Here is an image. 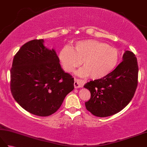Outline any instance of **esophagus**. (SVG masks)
I'll use <instances>...</instances> for the list:
<instances>
[{
  "label": "esophagus",
  "instance_id": "obj_1",
  "mask_svg": "<svg viewBox=\"0 0 147 147\" xmlns=\"http://www.w3.org/2000/svg\"><path fill=\"white\" fill-rule=\"evenodd\" d=\"M85 83V82L83 80L74 78V88H80V87H82Z\"/></svg>",
  "mask_w": 147,
  "mask_h": 147
}]
</instances>
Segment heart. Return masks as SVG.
Here are the masks:
<instances>
[{
  "instance_id": "obj_1",
  "label": "heart",
  "mask_w": 147,
  "mask_h": 147,
  "mask_svg": "<svg viewBox=\"0 0 147 147\" xmlns=\"http://www.w3.org/2000/svg\"><path fill=\"white\" fill-rule=\"evenodd\" d=\"M62 67L71 73L83 62L84 66L76 72L80 76H89L100 79L110 74L117 67L120 53L117 49L95 40L77 42L73 48L65 46L59 53Z\"/></svg>"
}]
</instances>
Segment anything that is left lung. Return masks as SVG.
Returning <instances> with one entry per match:
<instances>
[{
	"label": "left lung",
	"instance_id": "1",
	"mask_svg": "<svg viewBox=\"0 0 147 147\" xmlns=\"http://www.w3.org/2000/svg\"><path fill=\"white\" fill-rule=\"evenodd\" d=\"M138 65L132 52L126 51L123 61L111 73L101 79L90 81L84 87L91 98L85 102L87 110L97 117L114 115L131 100L138 85Z\"/></svg>",
	"mask_w": 147,
	"mask_h": 147
}]
</instances>
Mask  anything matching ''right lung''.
Wrapping results in <instances>:
<instances>
[{
    "label": "right lung",
    "instance_id": "obj_1",
    "mask_svg": "<svg viewBox=\"0 0 147 147\" xmlns=\"http://www.w3.org/2000/svg\"><path fill=\"white\" fill-rule=\"evenodd\" d=\"M33 40L14 55L11 69V90L15 100L30 113L49 116L60 108L74 89V78L65 73L54 49Z\"/></svg>",
    "mask_w": 147,
    "mask_h": 147
}]
</instances>
